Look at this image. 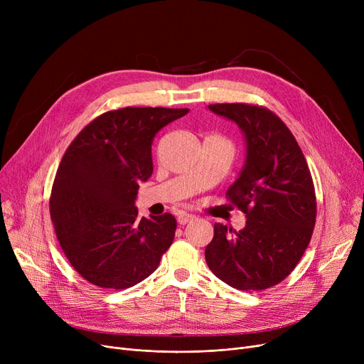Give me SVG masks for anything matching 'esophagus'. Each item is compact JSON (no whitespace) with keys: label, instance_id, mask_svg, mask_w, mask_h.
I'll use <instances>...</instances> for the list:
<instances>
[{"label":"esophagus","instance_id":"1","mask_svg":"<svg viewBox=\"0 0 364 364\" xmlns=\"http://www.w3.org/2000/svg\"><path fill=\"white\" fill-rule=\"evenodd\" d=\"M196 217L193 215V214H188V213H180L178 214V217H177V221H178V224H181V225H184V224H187V223H190V221H193Z\"/></svg>","mask_w":364,"mask_h":364}]
</instances>
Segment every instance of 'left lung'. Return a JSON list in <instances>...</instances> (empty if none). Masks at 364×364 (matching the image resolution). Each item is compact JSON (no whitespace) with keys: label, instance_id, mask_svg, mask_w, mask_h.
Listing matches in <instances>:
<instances>
[{"label":"left lung","instance_id":"8db88e82","mask_svg":"<svg viewBox=\"0 0 364 364\" xmlns=\"http://www.w3.org/2000/svg\"><path fill=\"white\" fill-rule=\"evenodd\" d=\"M208 109L243 134L245 164L227 196L245 213L246 224L239 232L214 224L206 264L235 289H269L291 274L314 230L316 193L307 161L272 110L245 103Z\"/></svg>","mask_w":364,"mask_h":364}]
</instances>
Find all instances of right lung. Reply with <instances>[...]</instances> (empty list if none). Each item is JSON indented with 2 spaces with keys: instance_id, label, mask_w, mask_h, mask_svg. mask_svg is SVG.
Wrapping results in <instances>:
<instances>
[{
  "instance_id": "right-lung-1",
  "label": "right lung",
  "mask_w": 364,
  "mask_h": 364,
  "mask_svg": "<svg viewBox=\"0 0 364 364\" xmlns=\"http://www.w3.org/2000/svg\"><path fill=\"white\" fill-rule=\"evenodd\" d=\"M188 109L124 107L90 122L55 172L50 214L70 265L106 289H127L158 269L176 236L171 214L139 218V184L153 172L156 134Z\"/></svg>"
}]
</instances>
